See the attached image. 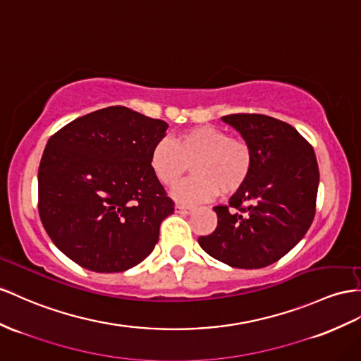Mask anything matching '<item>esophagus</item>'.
I'll list each match as a JSON object with an SVG mask.
<instances>
[{
    "instance_id": "34e87169",
    "label": "esophagus",
    "mask_w": 361,
    "mask_h": 361,
    "mask_svg": "<svg viewBox=\"0 0 361 361\" xmlns=\"http://www.w3.org/2000/svg\"><path fill=\"white\" fill-rule=\"evenodd\" d=\"M192 210L193 209L189 207V206H183V204L175 206V212H177V214H180V215H188V214H190Z\"/></svg>"
}]
</instances>
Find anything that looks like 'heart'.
<instances>
[{"mask_svg":"<svg viewBox=\"0 0 361 361\" xmlns=\"http://www.w3.org/2000/svg\"><path fill=\"white\" fill-rule=\"evenodd\" d=\"M189 163L193 175L173 190V198L184 204L206 201L218 190L230 195L241 189L252 173L253 151L223 128L200 125L184 129L172 142L159 140L149 154L152 173L166 188L178 183Z\"/></svg>","mask_w":361,"mask_h":361,"instance_id":"heart-1","label":"heart"}]
</instances>
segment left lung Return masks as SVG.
<instances>
[{
  "mask_svg": "<svg viewBox=\"0 0 361 361\" xmlns=\"http://www.w3.org/2000/svg\"><path fill=\"white\" fill-rule=\"evenodd\" d=\"M221 118L252 146L253 168L228 204L214 207L218 226L198 243L212 257L235 269H264L300 241L316 215V154L282 120L244 113Z\"/></svg>",
  "mask_w": 361,
  "mask_h": 361,
  "instance_id": "obj_1",
  "label": "left lung"
}]
</instances>
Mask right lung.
<instances>
[{"label": "right lung", "mask_w": 361, "mask_h": 361, "mask_svg": "<svg viewBox=\"0 0 361 361\" xmlns=\"http://www.w3.org/2000/svg\"><path fill=\"white\" fill-rule=\"evenodd\" d=\"M168 123L126 106L82 116L54 133L38 171L45 232L71 261L96 273H120L159 243L173 201L149 166Z\"/></svg>", "instance_id": "1"}]
</instances>
